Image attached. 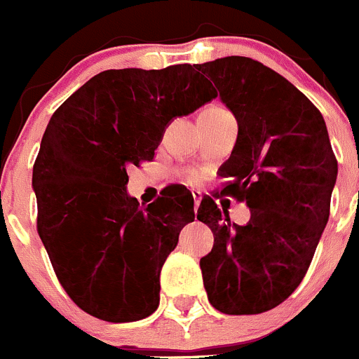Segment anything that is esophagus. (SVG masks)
Returning a JSON list of instances; mask_svg holds the SVG:
<instances>
[{"mask_svg":"<svg viewBox=\"0 0 359 359\" xmlns=\"http://www.w3.org/2000/svg\"><path fill=\"white\" fill-rule=\"evenodd\" d=\"M193 198H194V210H198L201 203V193L200 191H193Z\"/></svg>","mask_w":359,"mask_h":359,"instance_id":"1","label":"esophagus"}]
</instances>
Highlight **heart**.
<instances>
[{
    "instance_id": "obj_1",
    "label": "heart",
    "mask_w": 359,
    "mask_h": 359,
    "mask_svg": "<svg viewBox=\"0 0 359 359\" xmlns=\"http://www.w3.org/2000/svg\"><path fill=\"white\" fill-rule=\"evenodd\" d=\"M217 110H222V109H219V107H208V109H205L203 112H217ZM189 179L196 180L198 175H196V173H189Z\"/></svg>"
}]
</instances>
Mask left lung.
<instances>
[{
	"instance_id": "8db88e82",
	"label": "left lung",
	"mask_w": 359,
	"mask_h": 359,
	"mask_svg": "<svg viewBox=\"0 0 359 359\" xmlns=\"http://www.w3.org/2000/svg\"><path fill=\"white\" fill-rule=\"evenodd\" d=\"M198 69L217 87L238 123L221 175L222 193L245 201L250 219L229 221L214 200L198 221L214 233L200 259L212 307L224 314H261L283 304L305 277L330 217L337 159L321 112L283 75L242 55Z\"/></svg>"
}]
</instances>
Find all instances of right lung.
I'll use <instances>...</instances> for the list:
<instances>
[{
    "mask_svg": "<svg viewBox=\"0 0 359 359\" xmlns=\"http://www.w3.org/2000/svg\"><path fill=\"white\" fill-rule=\"evenodd\" d=\"M217 96L196 66L107 69L50 117L33 168L38 235L68 297L110 323L151 316L159 273L194 221L182 187L140 207L128 168L151 161L173 119Z\"/></svg>",
    "mask_w": 359,
    "mask_h": 359,
    "instance_id": "obj_1",
    "label": "right lung"
}]
</instances>
